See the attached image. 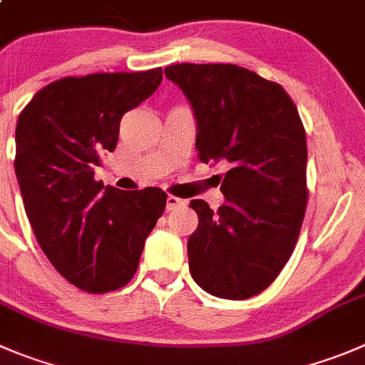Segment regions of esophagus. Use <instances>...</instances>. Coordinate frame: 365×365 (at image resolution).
Here are the masks:
<instances>
[{
  "label": "esophagus",
  "mask_w": 365,
  "mask_h": 365,
  "mask_svg": "<svg viewBox=\"0 0 365 365\" xmlns=\"http://www.w3.org/2000/svg\"><path fill=\"white\" fill-rule=\"evenodd\" d=\"M185 206H186L185 199H179V197L175 195H168V199H166V210L168 211H175L179 210V207H185Z\"/></svg>",
  "instance_id": "obj_1"
}]
</instances>
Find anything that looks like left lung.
<instances>
[{
	"label": "left lung",
	"mask_w": 365,
	"mask_h": 365,
	"mask_svg": "<svg viewBox=\"0 0 365 365\" xmlns=\"http://www.w3.org/2000/svg\"><path fill=\"white\" fill-rule=\"evenodd\" d=\"M197 118V155L227 168L217 211L197 199L190 272L206 292L247 299L279 276L307 211V133L279 84L235 64H173Z\"/></svg>",
	"instance_id": "obj_1"
}]
</instances>
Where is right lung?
<instances>
[{
	"label": "right lung",
	"mask_w": 365,
	"mask_h": 365,
	"mask_svg": "<svg viewBox=\"0 0 365 365\" xmlns=\"http://www.w3.org/2000/svg\"><path fill=\"white\" fill-rule=\"evenodd\" d=\"M163 69L64 76L26 103L16 125L17 182L37 242L76 289L106 294L133 279L145 240L166 206L159 188L95 180L127 110L147 100Z\"/></svg>",
	"instance_id": "1"
}]
</instances>
